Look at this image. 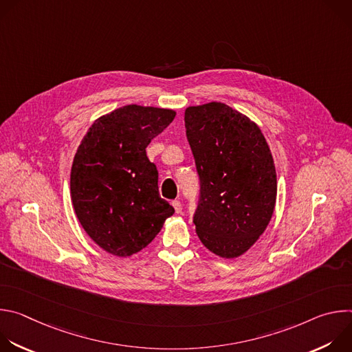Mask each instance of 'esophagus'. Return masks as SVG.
Wrapping results in <instances>:
<instances>
[{"label": "esophagus", "instance_id": "34e87169", "mask_svg": "<svg viewBox=\"0 0 352 352\" xmlns=\"http://www.w3.org/2000/svg\"><path fill=\"white\" fill-rule=\"evenodd\" d=\"M173 208H174L175 213H181L182 212V205H181V202H178V200H174Z\"/></svg>", "mask_w": 352, "mask_h": 352}]
</instances>
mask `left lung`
<instances>
[{"instance_id": "8db88e82", "label": "left lung", "mask_w": 352, "mask_h": 352, "mask_svg": "<svg viewBox=\"0 0 352 352\" xmlns=\"http://www.w3.org/2000/svg\"><path fill=\"white\" fill-rule=\"evenodd\" d=\"M184 120L200 178L196 234L214 255L239 258L274 212L277 175L270 147L256 122L220 102L190 106Z\"/></svg>"}]
</instances>
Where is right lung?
Masks as SVG:
<instances>
[{
	"mask_svg": "<svg viewBox=\"0 0 352 352\" xmlns=\"http://www.w3.org/2000/svg\"><path fill=\"white\" fill-rule=\"evenodd\" d=\"M170 109L129 104L98 117L71 168V197L86 234L106 252L128 258L146 248L174 214L159 195L146 147L174 120Z\"/></svg>",
	"mask_w": 352,
	"mask_h": 352,
	"instance_id": "1",
	"label": "right lung"
}]
</instances>
